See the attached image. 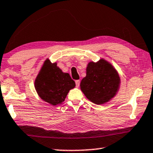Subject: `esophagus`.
Masks as SVG:
<instances>
[{
  "instance_id": "34e87169",
  "label": "esophagus",
  "mask_w": 153,
  "mask_h": 153,
  "mask_svg": "<svg viewBox=\"0 0 153 153\" xmlns=\"http://www.w3.org/2000/svg\"><path fill=\"white\" fill-rule=\"evenodd\" d=\"M79 84H80V81H79V79H77V80H76V87H79Z\"/></svg>"
}]
</instances>
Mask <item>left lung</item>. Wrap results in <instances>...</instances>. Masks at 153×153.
I'll return each mask as SVG.
<instances>
[{
	"label": "left lung",
	"instance_id": "left-lung-1",
	"mask_svg": "<svg viewBox=\"0 0 153 153\" xmlns=\"http://www.w3.org/2000/svg\"><path fill=\"white\" fill-rule=\"evenodd\" d=\"M120 84L117 71L107 61L101 59L91 62L86 68V76L82 79L80 88L94 103L101 105L114 97Z\"/></svg>",
	"mask_w": 153,
	"mask_h": 153
}]
</instances>
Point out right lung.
<instances>
[{
    "mask_svg": "<svg viewBox=\"0 0 153 153\" xmlns=\"http://www.w3.org/2000/svg\"><path fill=\"white\" fill-rule=\"evenodd\" d=\"M56 65L46 60L35 82L40 97L53 105L63 102L69 91L76 86L69 74L62 72Z\"/></svg>",
    "mask_w": 153,
    "mask_h": 153,
    "instance_id": "obj_1",
    "label": "right lung"
}]
</instances>
